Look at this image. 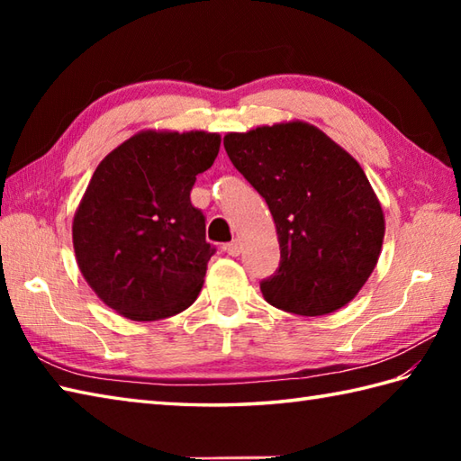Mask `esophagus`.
<instances>
[{
  "instance_id": "obj_1",
  "label": "esophagus",
  "mask_w": 461,
  "mask_h": 461,
  "mask_svg": "<svg viewBox=\"0 0 461 461\" xmlns=\"http://www.w3.org/2000/svg\"><path fill=\"white\" fill-rule=\"evenodd\" d=\"M223 249H225V251H228L231 258H238V256H240V253H241V241H240V240H233V241H230V243H228V246H225Z\"/></svg>"
}]
</instances>
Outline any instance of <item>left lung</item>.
<instances>
[{"label":"left lung","mask_w":461,"mask_h":461,"mask_svg":"<svg viewBox=\"0 0 461 461\" xmlns=\"http://www.w3.org/2000/svg\"><path fill=\"white\" fill-rule=\"evenodd\" d=\"M223 146L277 228L279 267L259 283L266 301L303 317L345 307L384 240V213L360 164L299 121L230 132Z\"/></svg>","instance_id":"obj_1"}]
</instances>
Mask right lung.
Returning <instances> with one entry per match:
<instances>
[{
  "mask_svg": "<svg viewBox=\"0 0 461 461\" xmlns=\"http://www.w3.org/2000/svg\"><path fill=\"white\" fill-rule=\"evenodd\" d=\"M220 134L139 132L96 166L73 220L77 263L106 305L132 321L188 309L215 248L190 192Z\"/></svg>",
  "mask_w": 461,
  "mask_h": 461,
  "instance_id": "1",
  "label": "right lung"
}]
</instances>
